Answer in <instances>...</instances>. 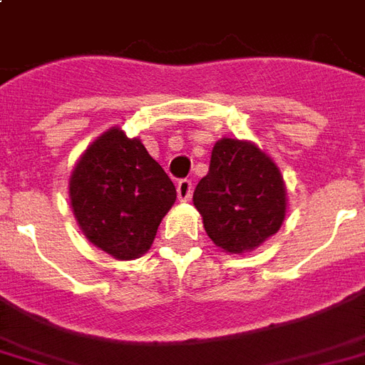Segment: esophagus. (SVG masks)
Returning a JSON list of instances; mask_svg holds the SVG:
<instances>
[{
  "label": "esophagus",
  "instance_id": "obj_1",
  "mask_svg": "<svg viewBox=\"0 0 365 365\" xmlns=\"http://www.w3.org/2000/svg\"><path fill=\"white\" fill-rule=\"evenodd\" d=\"M177 192H179L180 202L190 200V196H192V180L180 179L179 182H177Z\"/></svg>",
  "mask_w": 365,
  "mask_h": 365
}]
</instances>
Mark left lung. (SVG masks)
<instances>
[{"label":"left lung","instance_id":"8db88e82","mask_svg":"<svg viewBox=\"0 0 365 365\" xmlns=\"http://www.w3.org/2000/svg\"><path fill=\"white\" fill-rule=\"evenodd\" d=\"M208 237L230 255L257 249L286 217V185L278 165L255 143L215 142L208 175L194 190Z\"/></svg>","mask_w":365,"mask_h":365}]
</instances>
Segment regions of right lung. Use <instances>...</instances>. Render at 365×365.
Instances as JSON below:
<instances>
[{
    "mask_svg": "<svg viewBox=\"0 0 365 365\" xmlns=\"http://www.w3.org/2000/svg\"><path fill=\"white\" fill-rule=\"evenodd\" d=\"M70 200L85 237L114 259L132 260L151 247L177 190L143 143L114 126L79 157Z\"/></svg>",
    "mask_w": 365,
    "mask_h": 365,
    "instance_id": "right-lung-1",
    "label": "right lung"
}]
</instances>
